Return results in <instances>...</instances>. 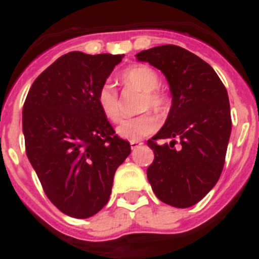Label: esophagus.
<instances>
[{
  "label": "esophagus",
  "instance_id": "34e87169",
  "mask_svg": "<svg viewBox=\"0 0 259 259\" xmlns=\"http://www.w3.org/2000/svg\"><path fill=\"white\" fill-rule=\"evenodd\" d=\"M130 144H131V149H136V148H139V146L143 145V143L139 140H131L130 141Z\"/></svg>",
  "mask_w": 259,
  "mask_h": 259
}]
</instances>
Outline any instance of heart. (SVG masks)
Segmentation results:
<instances>
[{
  "label": "heart",
  "instance_id": "obj_1",
  "mask_svg": "<svg viewBox=\"0 0 259 259\" xmlns=\"http://www.w3.org/2000/svg\"><path fill=\"white\" fill-rule=\"evenodd\" d=\"M122 81L125 85L143 92L140 111L149 109L154 110L158 114L166 111L168 101L164 93L158 89L159 77L153 68L144 65L132 66L122 74ZM97 105L105 118L111 122H118L120 118V104L118 93L111 84L105 83L100 87L97 92ZM158 127L159 120L157 116L152 113H144L135 118L122 120L116 127V134L127 140H140L157 131Z\"/></svg>",
  "mask_w": 259,
  "mask_h": 259
}]
</instances>
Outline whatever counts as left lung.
Instances as JSON below:
<instances>
[{"instance_id":"8db88e82","label":"left lung","mask_w":259,"mask_h":259,"mask_svg":"<svg viewBox=\"0 0 259 259\" xmlns=\"http://www.w3.org/2000/svg\"><path fill=\"white\" fill-rule=\"evenodd\" d=\"M136 58L163 72L172 96L163 127L148 140L154 152L148 180L162 202L180 209L193 206L223 170L232 127L227 89L209 63L184 48L162 45L143 50ZM166 138L170 144L157 143Z\"/></svg>"}]
</instances>
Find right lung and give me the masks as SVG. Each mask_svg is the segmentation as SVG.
Segmentation results:
<instances>
[{"instance_id": "add662e5", "label": "right lung", "mask_w": 259, "mask_h": 259, "mask_svg": "<svg viewBox=\"0 0 259 259\" xmlns=\"http://www.w3.org/2000/svg\"><path fill=\"white\" fill-rule=\"evenodd\" d=\"M123 57L67 53L38 75L24 101L27 157L48 198L72 218L106 205L114 174L131 153L97 105L98 89Z\"/></svg>"}]
</instances>
